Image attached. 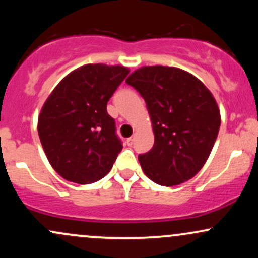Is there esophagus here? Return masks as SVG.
<instances>
[{
	"instance_id": "obj_1",
	"label": "esophagus",
	"mask_w": 258,
	"mask_h": 258,
	"mask_svg": "<svg viewBox=\"0 0 258 258\" xmlns=\"http://www.w3.org/2000/svg\"><path fill=\"white\" fill-rule=\"evenodd\" d=\"M133 141H135V137H130V138H127V139H126L127 146H128V147H132V146H133Z\"/></svg>"
}]
</instances>
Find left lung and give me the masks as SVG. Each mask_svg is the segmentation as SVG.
Wrapping results in <instances>:
<instances>
[{"mask_svg": "<svg viewBox=\"0 0 258 258\" xmlns=\"http://www.w3.org/2000/svg\"><path fill=\"white\" fill-rule=\"evenodd\" d=\"M146 100L155 136L149 152L138 155L148 178L178 185L203 168L217 138L221 115L205 85L178 68L143 67L126 80Z\"/></svg>", "mask_w": 258, "mask_h": 258, "instance_id": "obj_1", "label": "left lung"}]
</instances>
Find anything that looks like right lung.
Returning <instances> with one entry per match:
<instances>
[{
  "label": "right lung",
  "instance_id": "add662e5",
  "mask_svg": "<svg viewBox=\"0 0 258 258\" xmlns=\"http://www.w3.org/2000/svg\"><path fill=\"white\" fill-rule=\"evenodd\" d=\"M120 65L88 64L59 82L38 116L49 164L63 178L90 184L109 173L122 150L109 99L128 75Z\"/></svg>",
  "mask_w": 258,
  "mask_h": 258
}]
</instances>
